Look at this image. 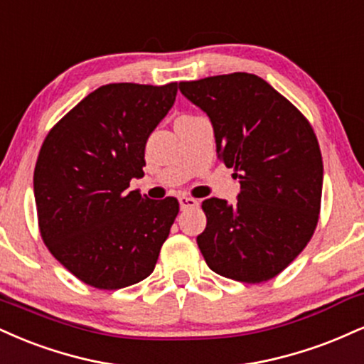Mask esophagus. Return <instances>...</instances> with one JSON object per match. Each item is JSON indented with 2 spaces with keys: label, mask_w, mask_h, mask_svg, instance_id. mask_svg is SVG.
Wrapping results in <instances>:
<instances>
[{
  "label": "esophagus",
  "mask_w": 364,
  "mask_h": 364,
  "mask_svg": "<svg viewBox=\"0 0 364 364\" xmlns=\"http://www.w3.org/2000/svg\"><path fill=\"white\" fill-rule=\"evenodd\" d=\"M179 208L186 210V208H195L198 205V201L195 198H190V196H179Z\"/></svg>",
  "instance_id": "34e87169"
}]
</instances>
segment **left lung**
I'll return each mask as SVG.
<instances>
[{
	"label": "left lung",
	"mask_w": 364,
	"mask_h": 364,
	"mask_svg": "<svg viewBox=\"0 0 364 364\" xmlns=\"http://www.w3.org/2000/svg\"><path fill=\"white\" fill-rule=\"evenodd\" d=\"M207 113L218 159L234 168L237 201L201 203L207 227L196 237L208 268L261 283L304 251L318 220L323 166L312 127L259 76L222 74L179 82Z\"/></svg>",
	"instance_id": "8db88e82"
}]
</instances>
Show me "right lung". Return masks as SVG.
<instances>
[{"label": "right lung", "instance_id": "add662e5", "mask_svg": "<svg viewBox=\"0 0 364 364\" xmlns=\"http://www.w3.org/2000/svg\"><path fill=\"white\" fill-rule=\"evenodd\" d=\"M176 93L178 82L105 85L43 140L33 173L42 239L86 284L118 290L154 271L179 203L129 186L144 176L147 139Z\"/></svg>", "mask_w": 364, "mask_h": 364}]
</instances>
